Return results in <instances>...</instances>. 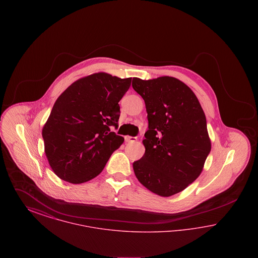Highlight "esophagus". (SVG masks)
<instances>
[{
  "label": "esophagus",
  "instance_id": "34e87169",
  "mask_svg": "<svg viewBox=\"0 0 258 258\" xmlns=\"http://www.w3.org/2000/svg\"><path fill=\"white\" fill-rule=\"evenodd\" d=\"M124 140H125V142H135V141L137 140V138L135 137V136L126 135V136H124Z\"/></svg>",
  "mask_w": 258,
  "mask_h": 258
}]
</instances>
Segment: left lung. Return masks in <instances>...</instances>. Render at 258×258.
Masks as SVG:
<instances>
[{
	"label": "left lung",
	"mask_w": 258,
	"mask_h": 258,
	"mask_svg": "<svg viewBox=\"0 0 258 258\" xmlns=\"http://www.w3.org/2000/svg\"><path fill=\"white\" fill-rule=\"evenodd\" d=\"M133 88L145 101L149 123L145 154L133 164L135 176L152 192L171 197L197 180L210 154L204 111L190 88L174 77H135Z\"/></svg>",
	"instance_id": "obj_1"
}]
</instances>
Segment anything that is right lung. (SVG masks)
<instances>
[{"instance_id": "1", "label": "right lung", "mask_w": 258, "mask_h": 258, "mask_svg": "<svg viewBox=\"0 0 258 258\" xmlns=\"http://www.w3.org/2000/svg\"><path fill=\"white\" fill-rule=\"evenodd\" d=\"M132 78L98 73L75 81L57 98L42 128L44 152L61 180L85 183L103 170L123 137L118 127L119 101Z\"/></svg>"}]
</instances>
